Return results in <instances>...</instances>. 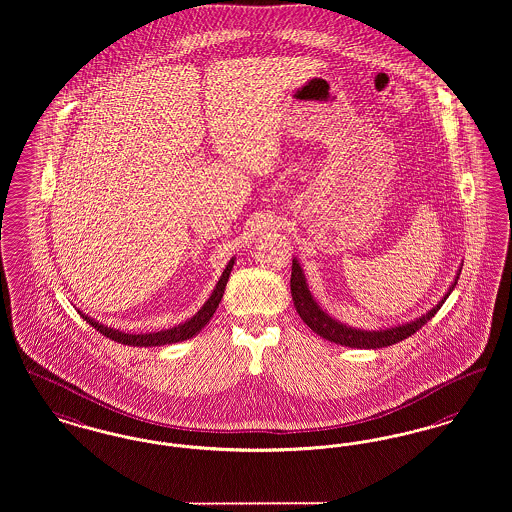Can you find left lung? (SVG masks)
Wrapping results in <instances>:
<instances>
[{
  "instance_id": "obj_1",
  "label": "left lung",
  "mask_w": 512,
  "mask_h": 512,
  "mask_svg": "<svg viewBox=\"0 0 512 512\" xmlns=\"http://www.w3.org/2000/svg\"><path fill=\"white\" fill-rule=\"evenodd\" d=\"M457 279L451 285L449 293L443 296V300L433 310H430L426 316L418 318L416 322L404 323L399 327L381 329V331L352 329L349 325H343V323L333 320L331 316H327L322 308L318 306V302L314 300L312 293L308 291L304 273H302V269H300L296 260H293V271H291V295H293L296 312L302 318V322L306 323L314 333H318L323 339H327L331 343H337V345H345L350 349H381V347L395 345L406 337L414 335L418 329H422L424 323L430 322L431 318L437 314V310L443 306V302L447 300V296L451 295V291L457 287Z\"/></svg>"
}]
</instances>
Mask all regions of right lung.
<instances>
[{
    "instance_id": "obj_1",
    "label": "right lung",
    "mask_w": 512,
    "mask_h": 512,
    "mask_svg": "<svg viewBox=\"0 0 512 512\" xmlns=\"http://www.w3.org/2000/svg\"><path fill=\"white\" fill-rule=\"evenodd\" d=\"M235 260H231L227 264V268L223 271L221 279L217 281L216 289L212 296L208 298V302L198 310V314H194L190 318L189 322L181 323V325H175L171 329H165V331H158V333H140V335H131V333H123L119 329H111L106 327L102 323L94 322L92 318L88 316H82L86 323H90L96 331H100L104 337H109L111 341L115 343H121V345H129V347H162V345H171V343H179V341H187L190 337H194L196 333L202 331V327L206 323L212 320V316L216 314L217 306L223 298L225 293V285L229 281V273L233 269Z\"/></svg>"
}]
</instances>
